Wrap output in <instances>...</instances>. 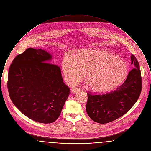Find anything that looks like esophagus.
<instances>
[{"instance_id":"34e87169","label":"esophagus","mask_w":151,"mask_h":151,"mask_svg":"<svg viewBox=\"0 0 151 151\" xmlns=\"http://www.w3.org/2000/svg\"><path fill=\"white\" fill-rule=\"evenodd\" d=\"M80 91V89H79V88H73L71 89V92L73 94H75Z\"/></svg>"}]
</instances>
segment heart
I'll return each mask as SVG.
<instances>
[{"instance_id": "obj_1", "label": "heart", "mask_w": 151, "mask_h": 151, "mask_svg": "<svg viewBox=\"0 0 151 151\" xmlns=\"http://www.w3.org/2000/svg\"><path fill=\"white\" fill-rule=\"evenodd\" d=\"M61 68L69 85L80 81L86 73L91 91L103 93L111 91L126 78L128 66L116 55L99 49L78 51L74 56L66 54Z\"/></svg>"}]
</instances>
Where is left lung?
Instances as JSON below:
<instances>
[{"instance_id": "obj_1", "label": "left lung", "mask_w": 151, "mask_h": 151, "mask_svg": "<svg viewBox=\"0 0 151 151\" xmlns=\"http://www.w3.org/2000/svg\"><path fill=\"white\" fill-rule=\"evenodd\" d=\"M131 60L133 69L116 90L102 95L88 94L86 110L92 120L100 124L115 120L127 113L138 100L141 91V71L133 54Z\"/></svg>"}]
</instances>
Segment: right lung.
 <instances>
[{
	"label": "right lung",
	"mask_w": 151,
	"mask_h": 151,
	"mask_svg": "<svg viewBox=\"0 0 151 151\" xmlns=\"http://www.w3.org/2000/svg\"><path fill=\"white\" fill-rule=\"evenodd\" d=\"M52 55L43 49L28 48L12 61L7 87L14 105L26 117L43 124L60 116L70 94L60 67L52 64Z\"/></svg>",
	"instance_id": "add662e5"
}]
</instances>
